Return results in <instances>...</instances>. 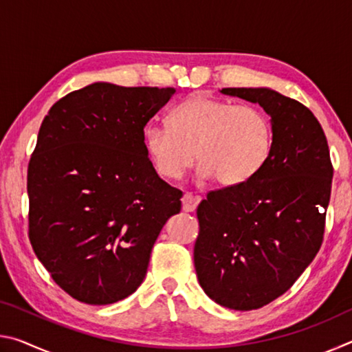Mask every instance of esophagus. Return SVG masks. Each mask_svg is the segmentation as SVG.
<instances>
[{"label":"esophagus","mask_w":352,"mask_h":352,"mask_svg":"<svg viewBox=\"0 0 352 352\" xmlns=\"http://www.w3.org/2000/svg\"><path fill=\"white\" fill-rule=\"evenodd\" d=\"M200 204V197L199 195H192L190 192H186L182 199V205H183V211L186 212H192L195 211V208Z\"/></svg>","instance_id":"esophagus-1"}]
</instances>
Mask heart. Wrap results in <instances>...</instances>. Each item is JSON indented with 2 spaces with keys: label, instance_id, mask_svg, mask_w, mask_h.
<instances>
[{
  "label": "heart",
  "instance_id": "obj_1",
  "mask_svg": "<svg viewBox=\"0 0 352 352\" xmlns=\"http://www.w3.org/2000/svg\"><path fill=\"white\" fill-rule=\"evenodd\" d=\"M142 142L155 170L178 180L195 158L200 178L223 188L247 183L269 162L273 124L256 105L192 94L170 110L166 127H147Z\"/></svg>",
  "mask_w": 352,
  "mask_h": 352
}]
</instances>
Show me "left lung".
Segmentation results:
<instances>
[{"label":"left lung","mask_w":352,"mask_h":352,"mask_svg":"<svg viewBox=\"0 0 352 352\" xmlns=\"http://www.w3.org/2000/svg\"><path fill=\"white\" fill-rule=\"evenodd\" d=\"M220 93L265 110L273 147L252 180L200 201L194 265L212 301L253 311L287 292L318 253L333 169L323 129L307 107L270 88Z\"/></svg>","instance_id":"8db88e82"}]
</instances>
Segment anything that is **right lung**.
Returning <instances> with one entry per match:
<instances>
[{
  "label": "right lung",
  "mask_w": 352,
  "mask_h": 352,
  "mask_svg": "<svg viewBox=\"0 0 352 352\" xmlns=\"http://www.w3.org/2000/svg\"><path fill=\"white\" fill-rule=\"evenodd\" d=\"M175 88L91 83L41 122L28 168L29 241L57 285L93 306L140 287L152 247L182 210L142 135Z\"/></svg>",
  "instance_id": "1"
}]
</instances>
